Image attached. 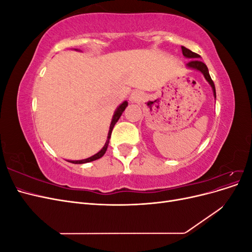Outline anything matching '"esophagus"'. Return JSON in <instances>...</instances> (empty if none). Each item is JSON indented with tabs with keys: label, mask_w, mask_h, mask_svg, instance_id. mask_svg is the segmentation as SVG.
Listing matches in <instances>:
<instances>
[{
	"label": "esophagus",
	"mask_w": 252,
	"mask_h": 252,
	"mask_svg": "<svg viewBox=\"0 0 252 252\" xmlns=\"http://www.w3.org/2000/svg\"><path fill=\"white\" fill-rule=\"evenodd\" d=\"M143 93H141V91L139 90H135L133 91V93L130 94V97H129V100H130L131 102H140L141 100H143Z\"/></svg>",
	"instance_id": "1"
}]
</instances>
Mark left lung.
I'll list each match as a JSON object with an SVG mask.
<instances>
[{"instance_id": "8db88e82", "label": "left lung", "mask_w": 252, "mask_h": 252, "mask_svg": "<svg viewBox=\"0 0 252 252\" xmlns=\"http://www.w3.org/2000/svg\"><path fill=\"white\" fill-rule=\"evenodd\" d=\"M182 52H183V56L186 57L187 59H190L189 62L187 63V67L191 68V69H195V70H199L201 71L204 77L206 79V81H207L210 86L212 87V90H213V95H215V97H217V94H216V87H215V83H213V81L211 80L210 78V74H209V71H208V68L207 66H206L201 60H199L201 58V56L197 55V53L195 52H192L191 50L187 49L186 47L182 46Z\"/></svg>"}]
</instances>
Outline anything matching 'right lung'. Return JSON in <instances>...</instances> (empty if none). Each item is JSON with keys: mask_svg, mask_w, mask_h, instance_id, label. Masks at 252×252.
<instances>
[{"mask_svg": "<svg viewBox=\"0 0 252 252\" xmlns=\"http://www.w3.org/2000/svg\"><path fill=\"white\" fill-rule=\"evenodd\" d=\"M127 106H128V103L125 101V102H123V103H122V104L119 106V107L117 108L116 111H114V114H113V117H112V121H111V124H110V128H109V131H108L107 141H106V143H105V145H104V147H103L100 151H98L97 154H95L94 156L90 157V158H85V159H80V161H68V162L73 163V164H84V163H88V162L95 161V159L102 158V157L105 155L106 150H107L108 144H109V139H110V135H111V132H112V129H113L114 125H116L117 122L119 121L120 117L122 116V113H123V111L125 110V108L127 107Z\"/></svg>", "mask_w": 252, "mask_h": 252, "instance_id": "add662e5", "label": "right lung"}]
</instances>
